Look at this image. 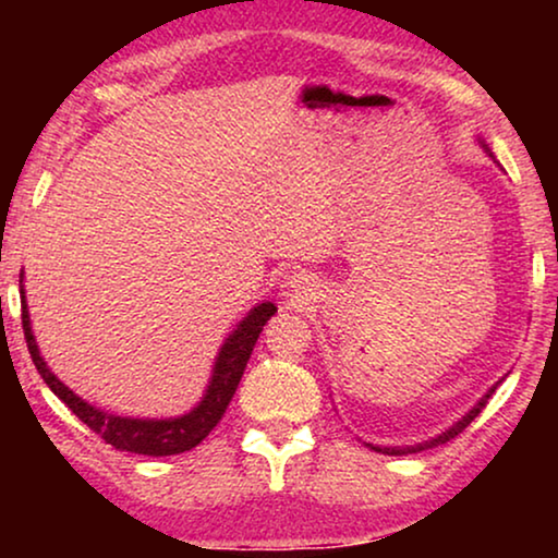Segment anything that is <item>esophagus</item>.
Masks as SVG:
<instances>
[{
	"instance_id": "34e87169",
	"label": "esophagus",
	"mask_w": 558,
	"mask_h": 558,
	"mask_svg": "<svg viewBox=\"0 0 558 558\" xmlns=\"http://www.w3.org/2000/svg\"><path fill=\"white\" fill-rule=\"evenodd\" d=\"M279 294L292 304H307L317 296V279L307 271H289L281 279Z\"/></svg>"
}]
</instances>
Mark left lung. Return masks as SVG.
Listing matches in <instances>:
<instances>
[{"mask_svg": "<svg viewBox=\"0 0 558 558\" xmlns=\"http://www.w3.org/2000/svg\"><path fill=\"white\" fill-rule=\"evenodd\" d=\"M477 144L487 151V157H490L493 162H495V155L490 151V147H487V144H485L483 140H480V136H477ZM495 165H498V162H495ZM502 380H506V376H502V378L498 380V384H493L490 388H487V391H485L483 396H480V401L475 403V407H472V409L468 411V414H464L462 418H457V422H454L452 426H447V429H445V432H439L437 437H432V439H426V441H418V445H401V447H380V445H368V441H363V445H365V447H371L373 452H380V454H393V457H399V454H414V452H422V449H432V447H437V445H445V441L454 439L457 434H460V432L464 429V426L472 424V418H475V416L480 414V411L485 409L487 399H490V396L495 393V388H498V386L502 384Z\"/></svg>", "mask_w": 558, "mask_h": 558, "instance_id": "8db88e82", "label": "left lung"}]
</instances>
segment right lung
Segmentation results:
<instances>
[{
    "instance_id": "add662e5",
    "label": "right lung",
    "mask_w": 558,
    "mask_h": 558,
    "mask_svg": "<svg viewBox=\"0 0 558 558\" xmlns=\"http://www.w3.org/2000/svg\"><path fill=\"white\" fill-rule=\"evenodd\" d=\"M25 271L20 274V300H22V330H25L27 350L33 355V363L37 373H40L45 384L75 416L81 418L88 429H94L98 437L106 439V445L121 449V452H134V454H147V457H167V454H180L187 452L201 445L208 437L213 426L223 418L228 403H231L235 388L241 384L243 371L254 350L258 335H262L264 325L269 323L274 312V302H262L256 307L246 312V317L228 332V338L220 345L216 363H213V373L205 386L203 399L195 403L187 414L180 416H167V418H142V416H119L111 411H104L81 399L78 393H73L56 373L50 371V365L45 363L37 348L33 325H29V312L25 300Z\"/></svg>"
}]
</instances>
